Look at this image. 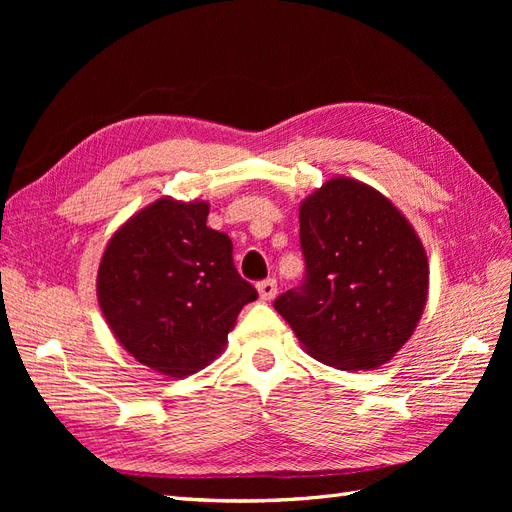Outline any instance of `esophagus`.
<instances>
[{"label": "esophagus", "instance_id": "34e87169", "mask_svg": "<svg viewBox=\"0 0 512 512\" xmlns=\"http://www.w3.org/2000/svg\"><path fill=\"white\" fill-rule=\"evenodd\" d=\"M258 294L262 301H273L275 294H277V282L275 280H262L258 284Z\"/></svg>", "mask_w": 512, "mask_h": 512}]
</instances>
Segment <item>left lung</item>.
<instances>
[{
    "label": "left lung",
    "instance_id": "left-lung-1",
    "mask_svg": "<svg viewBox=\"0 0 512 512\" xmlns=\"http://www.w3.org/2000/svg\"><path fill=\"white\" fill-rule=\"evenodd\" d=\"M303 286L273 307L307 354L337 369L389 363L423 316L429 265L416 230L389 198L333 177L299 209Z\"/></svg>",
    "mask_w": 512,
    "mask_h": 512
}]
</instances>
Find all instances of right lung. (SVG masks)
<instances>
[{
	"label": "right lung",
	"mask_w": 512,
	"mask_h": 512,
	"mask_svg": "<svg viewBox=\"0 0 512 512\" xmlns=\"http://www.w3.org/2000/svg\"><path fill=\"white\" fill-rule=\"evenodd\" d=\"M205 200L158 198L121 224L98 267L108 329L138 363L185 378L218 359L243 305L258 299L232 262V241L207 226Z\"/></svg>",
	"instance_id": "1"
}]
</instances>
